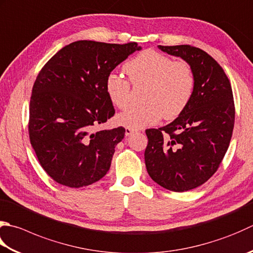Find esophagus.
I'll list each match as a JSON object with an SVG mask.
<instances>
[{
  "label": "esophagus",
  "mask_w": 253,
  "mask_h": 253,
  "mask_svg": "<svg viewBox=\"0 0 253 253\" xmlns=\"http://www.w3.org/2000/svg\"><path fill=\"white\" fill-rule=\"evenodd\" d=\"M136 130L135 129H131V128H126V136H130L132 133H135Z\"/></svg>",
  "instance_id": "1"
}]
</instances>
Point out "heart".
<instances>
[{
	"mask_svg": "<svg viewBox=\"0 0 253 253\" xmlns=\"http://www.w3.org/2000/svg\"><path fill=\"white\" fill-rule=\"evenodd\" d=\"M124 71L133 84H147L143 101L118 114L116 122L131 129L151 126L162 116L172 120L190 103L195 88V78L186 61H173L155 50H145L127 61ZM105 91L110 101L124 108L130 101V84L115 73L106 78Z\"/></svg>",
	"mask_w": 253,
	"mask_h": 253,
	"instance_id": "1",
	"label": "heart"
}]
</instances>
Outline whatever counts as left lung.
<instances>
[{
  "instance_id": "1",
  "label": "left lung",
  "mask_w": 253,
  "mask_h": 253,
  "mask_svg": "<svg viewBox=\"0 0 253 253\" xmlns=\"http://www.w3.org/2000/svg\"><path fill=\"white\" fill-rule=\"evenodd\" d=\"M158 48L190 64L195 88L174 121L146 130V168L162 187L185 192L205 183L224 159L235 124L234 96L222 68L204 50L190 44Z\"/></svg>"
}]
</instances>
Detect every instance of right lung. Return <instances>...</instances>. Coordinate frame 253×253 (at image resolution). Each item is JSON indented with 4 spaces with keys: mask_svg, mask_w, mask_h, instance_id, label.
<instances>
[{
    "mask_svg": "<svg viewBox=\"0 0 253 253\" xmlns=\"http://www.w3.org/2000/svg\"><path fill=\"white\" fill-rule=\"evenodd\" d=\"M141 47L79 41L60 49L34 83L29 139L37 159L59 184L82 187L110 170L125 128L94 131L114 115L106 78Z\"/></svg>",
    "mask_w": 253,
    "mask_h": 253,
    "instance_id": "right-lung-1",
    "label": "right lung"
}]
</instances>
